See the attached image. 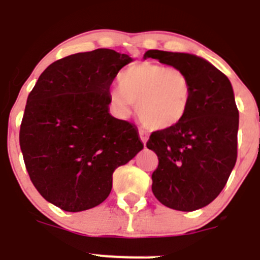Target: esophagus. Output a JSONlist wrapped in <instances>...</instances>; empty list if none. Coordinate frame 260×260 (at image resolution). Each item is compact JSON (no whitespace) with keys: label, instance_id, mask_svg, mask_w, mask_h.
Segmentation results:
<instances>
[{"label":"esophagus","instance_id":"obj_1","mask_svg":"<svg viewBox=\"0 0 260 260\" xmlns=\"http://www.w3.org/2000/svg\"><path fill=\"white\" fill-rule=\"evenodd\" d=\"M139 135H140V139H141V141L144 142V144H146L147 140H149V132L145 129H142V128H140Z\"/></svg>","mask_w":260,"mask_h":260}]
</instances>
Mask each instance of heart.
<instances>
[{
	"label": "heart",
	"instance_id": "heart-1",
	"mask_svg": "<svg viewBox=\"0 0 260 260\" xmlns=\"http://www.w3.org/2000/svg\"><path fill=\"white\" fill-rule=\"evenodd\" d=\"M118 83L110 93L116 109L128 115L132 105H137L140 120L151 129L175 127L188 114L191 84L182 70L141 62L127 67Z\"/></svg>",
	"mask_w": 260,
	"mask_h": 260
}]
</instances>
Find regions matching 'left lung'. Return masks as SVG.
Returning a JSON list of instances; mask_svg holds the SVG:
<instances>
[{"mask_svg": "<svg viewBox=\"0 0 260 260\" xmlns=\"http://www.w3.org/2000/svg\"><path fill=\"white\" fill-rule=\"evenodd\" d=\"M144 58L182 70L191 84L185 118L153 132L146 142L159 160L151 190L170 209H202L220 194L237 160L238 110L231 81L211 63L188 53L147 50Z\"/></svg>", "mask_w": 260, "mask_h": 260, "instance_id": "1", "label": "left lung"}]
</instances>
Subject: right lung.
Masks as SVG:
<instances>
[{"label": "right lung", "mask_w": 260, "mask_h": 260, "mask_svg": "<svg viewBox=\"0 0 260 260\" xmlns=\"http://www.w3.org/2000/svg\"><path fill=\"white\" fill-rule=\"evenodd\" d=\"M132 62L95 49L55 60L27 98L19 132L29 179L48 202L69 212L104 202L114 171L142 150L137 129L110 115V85Z\"/></svg>", "instance_id": "add662e5"}]
</instances>
